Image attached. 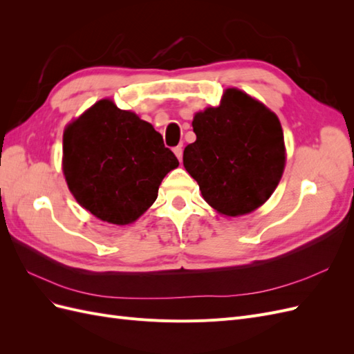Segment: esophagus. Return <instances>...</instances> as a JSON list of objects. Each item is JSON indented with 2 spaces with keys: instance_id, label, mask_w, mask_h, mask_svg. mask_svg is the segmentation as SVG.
<instances>
[{
  "instance_id": "1",
  "label": "esophagus",
  "mask_w": 354,
  "mask_h": 354,
  "mask_svg": "<svg viewBox=\"0 0 354 354\" xmlns=\"http://www.w3.org/2000/svg\"><path fill=\"white\" fill-rule=\"evenodd\" d=\"M173 151H174L176 156L178 158V160L181 162V159H183V147H181V146H177V147H174V149H173Z\"/></svg>"
}]
</instances>
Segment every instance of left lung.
I'll use <instances>...</instances> for the list:
<instances>
[{
  "label": "left lung",
  "instance_id": "8db88e82",
  "mask_svg": "<svg viewBox=\"0 0 354 354\" xmlns=\"http://www.w3.org/2000/svg\"><path fill=\"white\" fill-rule=\"evenodd\" d=\"M196 140L183 165L220 214H248L270 198L285 168L283 131L277 116L246 93L227 88L220 106L194 118Z\"/></svg>",
  "mask_w": 354,
  "mask_h": 354
}]
</instances>
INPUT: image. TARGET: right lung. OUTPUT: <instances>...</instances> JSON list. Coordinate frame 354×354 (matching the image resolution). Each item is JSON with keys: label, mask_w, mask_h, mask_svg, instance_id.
<instances>
[{"label": "right lung", "mask_w": 354, "mask_h": 354, "mask_svg": "<svg viewBox=\"0 0 354 354\" xmlns=\"http://www.w3.org/2000/svg\"><path fill=\"white\" fill-rule=\"evenodd\" d=\"M178 167L162 136L134 112L103 99L63 134V174L81 207L112 224H130L152 205L160 181Z\"/></svg>", "instance_id": "add662e5"}]
</instances>
